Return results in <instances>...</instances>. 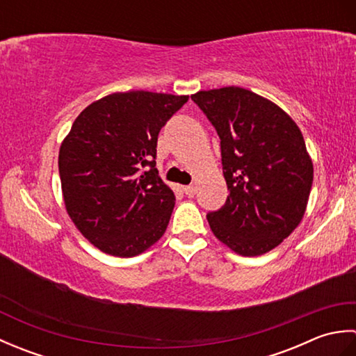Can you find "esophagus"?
Segmentation results:
<instances>
[{
    "mask_svg": "<svg viewBox=\"0 0 356 356\" xmlns=\"http://www.w3.org/2000/svg\"><path fill=\"white\" fill-rule=\"evenodd\" d=\"M184 193L186 194V195H194L195 194V186L194 185H186V186H184Z\"/></svg>",
    "mask_w": 356,
    "mask_h": 356,
    "instance_id": "esophagus-1",
    "label": "esophagus"
}]
</instances>
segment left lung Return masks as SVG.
Wrapping results in <instances>:
<instances>
[{"mask_svg": "<svg viewBox=\"0 0 356 356\" xmlns=\"http://www.w3.org/2000/svg\"><path fill=\"white\" fill-rule=\"evenodd\" d=\"M191 99L220 138L229 190L225 205L207 216L209 228L236 254H266L306 213L314 165L303 134L284 110L251 90H203Z\"/></svg>", "mask_w": 356, "mask_h": 356, "instance_id": "obj_1", "label": "left lung"}]
</instances>
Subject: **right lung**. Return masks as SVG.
<instances>
[{
    "instance_id": "right-lung-1",
    "label": "right lung",
    "mask_w": 356,
    "mask_h": 356,
    "mask_svg": "<svg viewBox=\"0 0 356 356\" xmlns=\"http://www.w3.org/2000/svg\"><path fill=\"white\" fill-rule=\"evenodd\" d=\"M188 96L111 93L74 119L59 148L67 214L90 243L115 257H134L161 238L176 195L159 177L161 128Z\"/></svg>"
}]
</instances>
